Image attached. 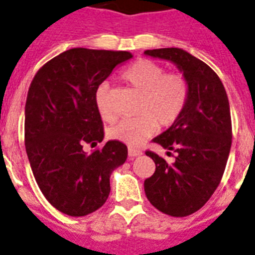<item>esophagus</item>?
Masks as SVG:
<instances>
[{
    "label": "esophagus",
    "instance_id": "34e87169",
    "mask_svg": "<svg viewBox=\"0 0 255 255\" xmlns=\"http://www.w3.org/2000/svg\"><path fill=\"white\" fill-rule=\"evenodd\" d=\"M128 153H129L130 157H136L142 155V151L136 150V148H134V147H129V148H128Z\"/></svg>",
    "mask_w": 255,
    "mask_h": 255
}]
</instances>
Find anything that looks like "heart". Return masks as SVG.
<instances>
[{
    "label": "heart",
    "instance_id": "b5f03b06",
    "mask_svg": "<svg viewBox=\"0 0 255 255\" xmlns=\"http://www.w3.org/2000/svg\"><path fill=\"white\" fill-rule=\"evenodd\" d=\"M123 77L142 94L138 107L139 117L120 121L108 130V135L129 146H139L152 135L157 125L167 128L180 117L188 102L189 85L182 74H164L163 67L150 60L136 61L124 71ZM95 102L103 120L115 119L108 105V85L99 86Z\"/></svg>",
    "mask_w": 255,
    "mask_h": 255
}]
</instances>
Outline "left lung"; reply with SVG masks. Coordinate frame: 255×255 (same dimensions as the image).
I'll list each match as a JSON object with an SVG mask.
<instances>
[{
    "instance_id": "8db88e82",
    "label": "left lung",
    "mask_w": 255,
    "mask_h": 255,
    "mask_svg": "<svg viewBox=\"0 0 255 255\" xmlns=\"http://www.w3.org/2000/svg\"><path fill=\"white\" fill-rule=\"evenodd\" d=\"M146 56L169 61L189 85V98L173 125L153 142L176 152L168 163L147 151L156 170L144 180L147 199L159 211L176 218L205 206L223 177L232 144V124L226 88L211 67L181 48L146 50Z\"/></svg>"
}]
</instances>
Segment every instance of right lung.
Instances as JSON below:
<instances>
[{
	"label": "right lung",
	"instance_id": "obj_1",
	"mask_svg": "<svg viewBox=\"0 0 255 255\" xmlns=\"http://www.w3.org/2000/svg\"><path fill=\"white\" fill-rule=\"evenodd\" d=\"M130 52L73 48L36 73L27 94L24 140L31 169L50 205L69 216H85L108 198L109 177L125 163L128 147L108 140L87 153L83 147L104 139L95 96Z\"/></svg>",
	"mask_w": 255,
	"mask_h": 255
}]
</instances>
